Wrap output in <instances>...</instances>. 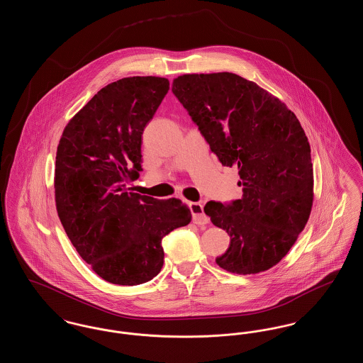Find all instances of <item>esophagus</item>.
<instances>
[{"label": "esophagus", "mask_w": 363, "mask_h": 363, "mask_svg": "<svg viewBox=\"0 0 363 363\" xmlns=\"http://www.w3.org/2000/svg\"><path fill=\"white\" fill-rule=\"evenodd\" d=\"M190 212H191V219L194 225H207L208 216L204 212L203 204L200 203H189Z\"/></svg>", "instance_id": "34e87169"}]
</instances>
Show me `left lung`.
<instances>
[{"label": "left lung", "instance_id": "left-lung-1", "mask_svg": "<svg viewBox=\"0 0 363 363\" xmlns=\"http://www.w3.org/2000/svg\"><path fill=\"white\" fill-rule=\"evenodd\" d=\"M172 89L220 163L238 166L242 199L204 207L230 235L218 265L238 275L268 271L293 247L313 207L311 145L301 122L279 98L235 73L181 74Z\"/></svg>", "mask_w": 363, "mask_h": 363}]
</instances>
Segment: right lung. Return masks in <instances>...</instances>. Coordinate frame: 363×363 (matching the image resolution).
Masks as SVG:
<instances>
[{"instance_id": "obj_1", "label": "right lung", "mask_w": 363, "mask_h": 363, "mask_svg": "<svg viewBox=\"0 0 363 363\" xmlns=\"http://www.w3.org/2000/svg\"><path fill=\"white\" fill-rule=\"evenodd\" d=\"M170 89L164 77H123L104 86L60 138L54 197L72 245L106 281L136 286L155 277L162 240L189 225L179 199L128 191L141 172V135Z\"/></svg>"}]
</instances>
